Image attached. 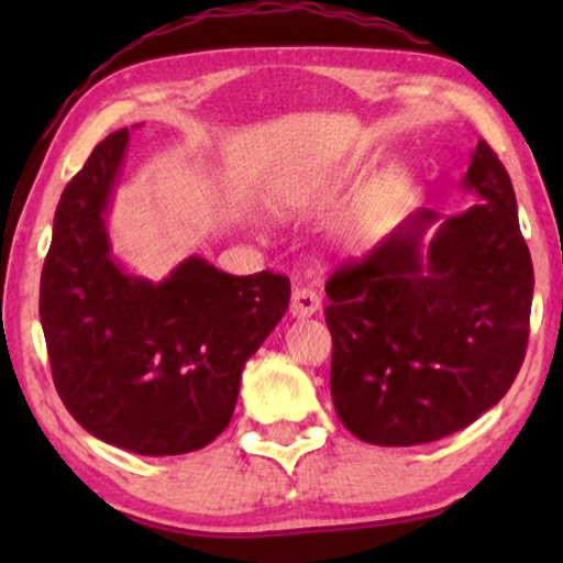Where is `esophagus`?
Instances as JSON below:
<instances>
[{
    "label": "esophagus",
    "mask_w": 563,
    "mask_h": 563,
    "mask_svg": "<svg viewBox=\"0 0 563 563\" xmlns=\"http://www.w3.org/2000/svg\"><path fill=\"white\" fill-rule=\"evenodd\" d=\"M320 310V297L314 289H307V287H297L291 291V305H289V312L295 314V318H310Z\"/></svg>",
    "instance_id": "esophagus-1"
}]
</instances>
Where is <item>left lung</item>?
I'll return each instance as SVG.
<instances>
[{
	"label": "left lung",
	"instance_id": "obj_1",
	"mask_svg": "<svg viewBox=\"0 0 563 563\" xmlns=\"http://www.w3.org/2000/svg\"><path fill=\"white\" fill-rule=\"evenodd\" d=\"M482 202L418 210L325 284L338 418L374 445H420L472 426L518 376L530 333L533 261L503 161L476 143L464 176Z\"/></svg>",
	"mask_w": 563,
	"mask_h": 563
}]
</instances>
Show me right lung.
Here are the masks:
<instances>
[{
    "mask_svg": "<svg viewBox=\"0 0 563 563\" xmlns=\"http://www.w3.org/2000/svg\"><path fill=\"white\" fill-rule=\"evenodd\" d=\"M130 130L107 135L66 184L41 276L58 397L99 441L141 456L212 443L233 418L245 361L289 305V279L233 276L189 256L153 284L112 258L104 212Z\"/></svg>",
    "mask_w": 563,
    "mask_h": 563,
    "instance_id": "right-lung-1",
    "label": "right lung"
}]
</instances>
